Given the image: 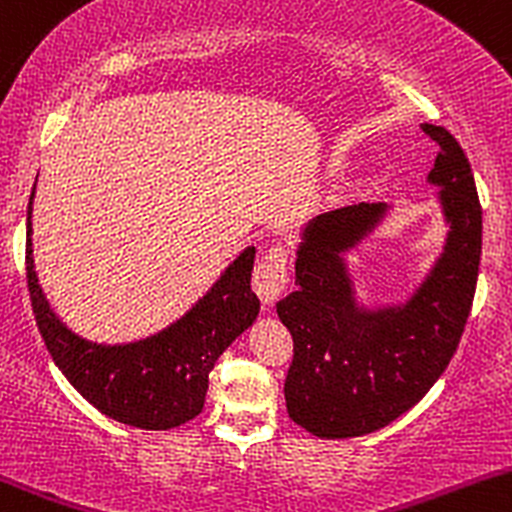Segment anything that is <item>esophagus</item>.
I'll use <instances>...</instances> for the list:
<instances>
[{
    "instance_id": "obj_1",
    "label": "esophagus",
    "mask_w": 512,
    "mask_h": 512,
    "mask_svg": "<svg viewBox=\"0 0 512 512\" xmlns=\"http://www.w3.org/2000/svg\"><path fill=\"white\" fill-rule=\"evenodd\" d=\"M288 286V256L286 249L273 246L263 254L254 268V291L266 305L276 303Z\"/></svg>"
}]
</instances>
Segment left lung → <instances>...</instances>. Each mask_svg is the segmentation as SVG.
<instances>
[{
  "label": "left lung",
  "mask_w": 512,
  "mask_h": 512,
  "mask_svg": "<svg viewBox=\"0 0 512 512\" xmlns=\"http://www.w3.org/2000/svg\"><path fill=\"white\" fill-rule=\"evenodd\" d=\"M439 145L429 179L439 184L451 231L431 276L402 308H355L342 251L384 214L352 204L320 214L305 229L295 261L298 291L278 300L293 335L286 407L320 439L372 434L414 407L449 367L473 305L481 263L483 212L471 162L446 128L421 125Z\"/></svg>",
  "instance_id": "obj_1"
}]
</instances>
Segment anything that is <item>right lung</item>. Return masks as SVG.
I'll use <instances>...</instances> for the list:
<instances>
[{
  "mask_svg": "<svg viewBox=\"0 0 512 512\" xmlns=\"http://www.w3.org/2000/svg\"><path fill=\"white\" fill-rule=\"evenodd\" d=\"M31 199L34 192L26 219V286L39 333L59 370L98 412L120 424L165 431L194 419L204 409L214 362L258 315L251 291L254 246L167 330L133 345H93L63 328L41 293L31 258Z\"/></svg>",
  "mask_w": 512,
  "mask_h": 512,
  "instance_id": "add662e5",
  "label": "right lung"
}]
</instances>
